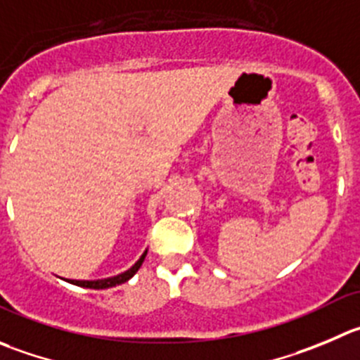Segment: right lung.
Wrapping results in <instances>:
<instances>
[{"instance_id":"add662e5","label":"right lung","mask_w":360,"mask_h":360,"mask_svg":"<svg viewBox=\"0 0 360 360\" xmlns=\"http://www.w3.org/2000/svg\"><path fill=\"white\" fill-rule=\"evenodd\" d=\"M145 256H146V251H145V255H143L141 258L136 262V265L132 266V269H129L127 272L120 274V276L108 277V279H98V281H74V279H68V283H72V285H77V286H83V288H94V290H104V288H111V286H116V285H122V283L129 281L132 276H134L136 272H138L139 266H141L143 262H145Z\"/></svg>"}]
</instances>
